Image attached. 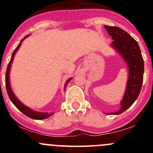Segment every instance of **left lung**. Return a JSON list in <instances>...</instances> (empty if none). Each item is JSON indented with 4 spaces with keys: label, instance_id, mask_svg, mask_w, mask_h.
Instances as JSON below:
<instances>
[{
    "label": "left lung",
    "instance_id": "1",
    "mask_svg": "<svg viewBox=\"0 0 153 153\" xmlns=\"http://www.w3.org/2000/svg\"><path fill=\"white\" fill-rule=\"evenodd\" d=\"M104 27L113 40L111 47L124 58L129 69V77L125 93L121 101V108L115 112L105 113L119 115L130 107L139 95L144 70L143 60L138 42L126 31L117 27L105 26Z\"/></svg>",
    "mask_w": 153,
    "mask_h": 153
}]
</instances>
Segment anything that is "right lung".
<instances>
[{
	"mask_svg": "<svg viewBox=\"0 0 153 153\" xmlns=\"http://www.w3.org/2000/svg\"><path fill=\"white\" fill-rule=\"evenodd\" d=\"M29 36V35H27V36L24 37L22 40L21 41V42L19 43V44L18 45V47H16V49L14 50L13 53L12 55V58H11V60L8 64V67H7V72H6V87H7V93H8L9 97H10L11 101L13 103V104L21 111V112L24 114L25 115H27V117L29 118H32V119H36V120H41V119H45V118H49L50 117L51 115H53L52 112H38V111H35V110H32V109L28 107V106H25L24 104L21 102L17 98V97L15 96V95L14 94V92H12V88H11V85H10V69H11V66H12V63L14 59V57H15V53H16L17 51L19 49L20 47H21V44H22V41H24L25 38H27V37ZM72 80V78H69L67 80V82H66L65 86H64V89H65L66 86H67V84L69 82V81Z\"/></svg>",
	"mask_w": 153,
	"mask_h": 153,
	"instance_id": "right-lung-1",
	"label": "right lung"
}]
</instances>
